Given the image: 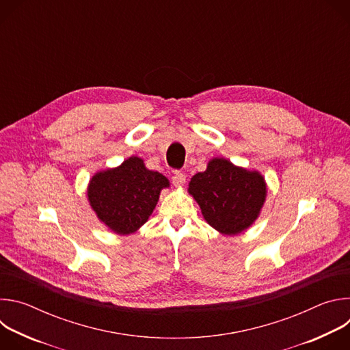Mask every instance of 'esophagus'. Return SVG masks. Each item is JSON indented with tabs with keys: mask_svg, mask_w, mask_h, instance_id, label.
<instances>
[{
	"mask_svg": "<svg viewBox=\"0 0 350 350\" xmlns=\"http://www.w3.org/2000/svg\"><path fill=\"white\" fill-rule=\"evenodd\" d=\"M172 181H173L174 187H183L185 184V174L181 172H176L172 177Z\"/></svg>",
	"mask_w": 350,
	"mask_h": 350,
	"instance_id": "1",
	"label": "esophagus"
}]
</instances>
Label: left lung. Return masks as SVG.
<instances>
[{
  "label": "left lung",
  "instance_id": "1",
  "mask_svg": "<svg viewBox=\"0 0 350 350\" xmlns=\"http://www.w3.org/2000/svg\"><path fill=\"white\" fill-rule=\"evenodd\" d=\"M188 192L209 226L224 235H237L259 217L267 185L258 170L235 166L224 158H213L205 172L191 178Z\"/></svg>",
  "mask_w": 350,
  "mask_h": 350
}]
</instances>
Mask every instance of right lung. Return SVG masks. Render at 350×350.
<instances>
[{
	"label": "right lung",
	"instance_id": "right-lung-1",
	"mask_svg": "<svg viewBox=\"0 0 350 350\" xmlns=\"http://www.w3.org/2000/svg\"><path fill=\"white\" fill-rule=\"evenodd\" d=\"M169 180L159 172L149 170L138 157L120 166L98 172L87 187L90 206L99 221L119 235L135 232L152 215Z\"/></svg>",
	"mask_w": 350,
	"mask_h": 350
}]
</instances>
